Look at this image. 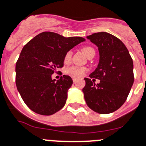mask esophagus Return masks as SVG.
<instances>
[{
	"mask_svg": "<svg viewBox=\"0 0 146 146\" xmlns=\"http://www.w3.org/2000/svg\"><path fill=\"white\" fill-rule=\"evenodd\" d=\"M73 82H76V79L73 77Z\"/></svg>",
	"mask_w": 146,
	"mask_h": 146,
	"instance_id": "obj_1",
	"label": "esophagus"
}]
</instances>
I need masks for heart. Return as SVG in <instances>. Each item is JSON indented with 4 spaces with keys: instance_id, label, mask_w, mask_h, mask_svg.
<instances>
[{
    "instance_id": "1",
    "label": "heart",
    "mask_w": 146,
    "mask_h": 146,
    "mask_svg": "<svg viewBox=\"0 0 146 146\" xmlns=\"http://www.w3.org/2000/svg\"><path fill=\"white\" fill-rule=\"evenodd\" d=\"M82 52L87 57L89 56V54L92 52H94V48L90 47V46H85L82 48ZM71 57H72V52L71 51H68L64 55V61L65 63H69L71 60ZM87 71V69L85 67H79V66H71V67H67L65 70V73L67 75L70 76L74 78H79L82 77L85 73V72Z\"/></svg>"
}]
</instances>
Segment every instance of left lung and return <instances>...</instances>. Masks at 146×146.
<instances>
[{
  "label": "left lung",
  "mask_w": 146,
  "mask_h": 146,
  "mask_svg": "<svg viewBox=\"0 0 146 146\" xmlns=\"http://www.w3.org/2000/svg\"><path fill=\"white\" fill-rule=\"evenodd\" d=\"M87 38L98 47L100 59L89 79H84L85 100L94 112L109 114L122 106L130 93L134 81L133 60L125 45L112 34L98 32ZM94 78L100 82L96 85Z\"/></svg>",
  "instance_id": "obj_1"
}]
</instances>
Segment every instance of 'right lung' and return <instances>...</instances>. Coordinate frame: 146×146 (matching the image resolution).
Instances as JSON below:
<instances>
[{"label": "right lung", "mask_w": 146, "mask_h": 146, "mask_svg": "<svg viewBox=\"0 0 146 146\" xmlns=\"http://www.w3.org/2000/svg\"><path fill=\"white\" fill-rule=\"evenodd\" d=\"M85 40L81 36L64 37L46 31L24 46L15 65V84L32 111L51 115L64 106L73 80L64 75L56 81L52 75L64 66L65 54Z\"/></svg>", "instance_id": "add662e5"}]
</instances>
